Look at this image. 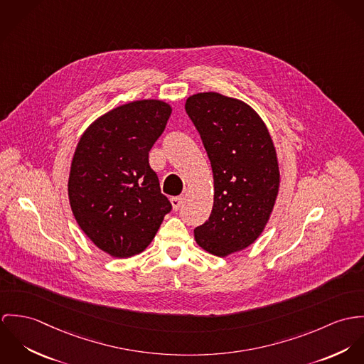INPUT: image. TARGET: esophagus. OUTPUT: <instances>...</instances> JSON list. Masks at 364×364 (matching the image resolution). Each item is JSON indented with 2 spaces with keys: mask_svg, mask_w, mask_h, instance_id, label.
Returning <instances> with one entry per match:
<instances>
[{
  "mask_svg": "<svg viewBox=\"0 0 364 364\" xmlns=\"http://www.w3.org/2000/svg\"><path fill=\"white\" fill-rule=\"evenodd\" d=\"M183 201H184V198H183V197H173V198H170L171 206H173V209H174V210H178V209H180V206H181Z\"/></svg>",
  "mask_w": 364,
  "mask_h": 364,
  "instance_id": "esophagus-1",
  "label": "esophagus"
}]
</instances>
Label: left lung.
<instances>
[{
  "label": "left lung",
  "mask_w": 364,
  "mask_h": 364,
  "mask_svg": "<svg viewBox=\"0 0 364 364\" xmlns=\"http://www.w3.org/2000/svg\"><path fill=\"white\" fill-rule=\"evenodd\" d=\"M186 110L201 135L213 174L209 219L194 230L206 252L228 257L255 242L278 198L281 171L269 131L245 102L200 92Z\"/></svg>",
  "instance_id": "left-lung-1"
}]
</instances>
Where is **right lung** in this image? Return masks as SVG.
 <instances>
[{"label":"right lung","mask_w":364,"mask_h":364,"mask_svg":"<svg viewBox=\"0 0 364 364\" xmlns=\"http://www.w3.org/2000/svg\"><path fill=\"white\" fill-rule=\"evenodd\" d=\"M171 112L159 99L129 102L97 117L75 148L71 210L90 242L114 258L142 252L171 209L148 159Z\"/></svg>","instance_id":"obj_1"}]
</instances>
